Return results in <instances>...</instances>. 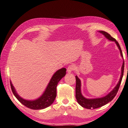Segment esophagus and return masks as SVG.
<instances>
[{"label": "esophagus", "mask_w": 128, "mask_h": 128, "mask_svg": "<svg viewBox=\"0 0 128 128\" xmlns=\"http://www.w3.org/2000/svg\"><path fill=\"white\" fill-rule=\"evenodd\" d=\"M76 69L74 65L73 64H70V66L68 67L67 70V72L68 73H70L71 72L73 71V70H74Z\"/></svg>", "instance_id": "1"}]
</instances>
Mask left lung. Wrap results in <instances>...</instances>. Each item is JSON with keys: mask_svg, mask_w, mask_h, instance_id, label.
Instances as JSON below:
<instances>
[{"mask_svg": "<svg viewBox=\"0 0 128 128\" xmlns=\"http://www.w3.org/2000/svg\"><path fill=\"white\" fill-rule=\"evenodd\" d=\"M99 32L101 33L104 34L105 37L107 38L108 40L111 41H114L117 44V46L118 47L119 49L120 50V55L122 58H123V54H122V52L121 50V48L120 44H119L118 42L116 40V39L113 38L112 36H110V34L108 33L104 32L103 30L99 31ZM124 61L123 62V65L122 66V73L121 76L120 80L118 84H117L116 86L113 89V90L110 92L108 94L106 95L104 97L101 98H94V99H88L85 98L84 96L82 95L81 93V82L80 79L78 78L77 76H76V100H77L78 103L82 106L83 107L86 108L87 109H95L97 108L101 107L102 106H104V105L106 104L109 102L111 101L117 95V93L118 92V91L120 88V85L121 84V82L122 80V78L123 76V73H124Z\"/></svg>", "mask_w": 128, "mask_h": 128, "instance_id": "8db88e82", "label": "left lung"}]
</instances>
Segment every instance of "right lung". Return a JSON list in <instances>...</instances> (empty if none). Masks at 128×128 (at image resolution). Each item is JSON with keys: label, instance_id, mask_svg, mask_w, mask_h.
I'll use <instances>...</instances> for the list:
<instances>
[{"label": "right lung", "instance_id": "obj_1", "mask_svg": "<svg viewBox=\"0 0 128 128\" xmlns=\"http://www.w3.org/2000/svg\"><path fill=\"white\" fill-rule=\"evenodd\" d=\"M66 69L65 68H63L56 71L52 76L43 94L36 100L28 101L20 97L16 92L15 88L10 81L11 90L16 98L26 107L32 110L44 109L49 107L54 102L56 96L57 86L59 81L66 75Z\"/></svg>", "mask_w": 128, "mask_h": 128}]
</instances>
